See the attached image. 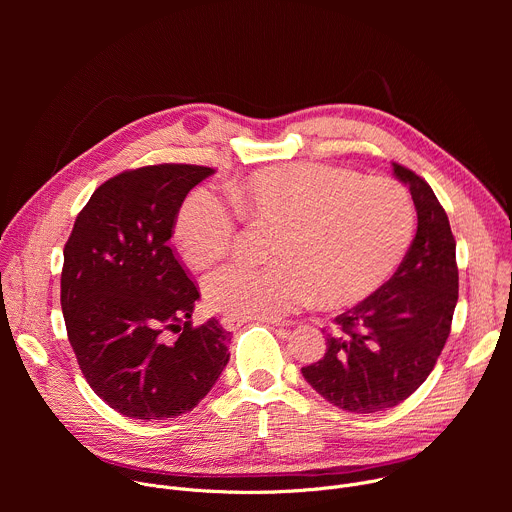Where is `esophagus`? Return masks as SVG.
I'll return each mask as SVG.
<instances>
[{
  "label": "esophagus",
  "mask_w": 512,
  "mask_h": 512,
  "mask_svg": "<svg viewBox=\"0 0 512 512\" xmlns=\"http://www.w3.org/2000/svg\"><path fill=\"white\" fill-rule=\"evenodd\" d=\"M243 322H245V320L235 318V316H223V318H221V324H223V328H227V330H237L239 326H243ZM263 322L273 324V326H281L277 320H263Z\"/></svg>",
  "instance_id": "esophagus-1"
}]
</instances>
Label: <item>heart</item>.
<instances>
[{"label":"heart","instance_id":"heart-1","mask_svg":"<svg viewBox=\"0 0 512 512\" xmlns=\"http://www.w3.org/2000/svg\"><path fill=\"white\" fill-rule=\"evenodd\" d=\"M241 216L277 227L267 263H229L204 281L206 304L227 316L279 320L316 300L348 306L377 291L403 261L415 229L407 192L324 164H287L229 186ZM237 216L210 188L182 202L174 241L196 269L223 259Z\"/></svg>","mask_w":512,"mask_h":512}]
</instances>
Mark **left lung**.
Wrapping results in <instances>:
<instances>
[{"label": "left lung", "mask_w": 512, "mask_h": 512, "mask_svg": "<svg viewBox=\"0 0 512 512\" xmlns=\"http://www.w3.org/2000/svg\"><path fill=\"white\" fill-rule=\"evenodd\" d=\"M393 172L417 210L415 239L387 283L336 316L324 356L302 369L316 393L352 413L385 411L421 387L444 350L458 302L448 214L423 178L401 164Z\"/></svg>", "instance_id": "8db88e82"}]
</instances>
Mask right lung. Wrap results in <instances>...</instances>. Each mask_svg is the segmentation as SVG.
Listing matches in <instances>:
<instances>
[{
    "instance_id": "obj_1",
    "label": "right lung",
    "mask_w": 512,
    "mask_h": 512,
    "mask_svg": "<svg viewBox=\"0 0 512 512\" xmlns=\"http://www.w3.org/2000/svg\"><path fill=\"white\" fill-rule=\"evenodd\" d=\"M214 170L160 164L101 184L64 245L60 304L91 389L131 419L192 411L229 362V332L192 326L200 298L170 247L186 194Z\"/></svg>"
}]
</instances>
